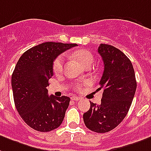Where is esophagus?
Segmentation results:
<instances>
[{
	"instance_id": "obj_1",
	"label": "esophagus",
	"mask_w": 151,
	"mask_h": 151,
	"mask_svg": "<svg viewBox=\"0 0 151 151\" xmlns=\"http://www.w3.org/2000/svg\"><path fill=\"white\" fill-rule=\"evenodd\" d=\"M71 99L73 100V101H79V100H80V98H79V97H72Z\"/></svg>"
}]
</instances>
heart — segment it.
<instances>
[{
	"mask_svg": "<svg viewBox=\"0 0 151 151\" xmlns=\"http://www.w3.org/2000/svg\"><path fill=\"white\" fill-rule=\"evenodd\" d=\"M73 57L78 61L79 63L85 68L91 66V65L93 62V56L90 51L86 50H77L73 53ZM63 65H64V57L62 55L58 56L54 60L53 64V72L55 73H60L63 70ZM81 85L78 84L74 86L75 90H80Z\"/></svg>",
	"mask_w": 151,
	"mask_h": 151,
	"instance_id": "1",
	"label": "heart"
}]
</instances>
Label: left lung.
<instances>
[{
	"label": "left lung",
	"instance_id": "obj_1",
	"mask_svg": "<svg viewBox=\"0 0 151 151\" xmlns=\"http://www.w3.org/2000/svg\"><path fill=\"white\" fill-rule=\"evenodd\" d=\"M98 51L104 63L98 88L103 89V93L100 105L90 101V110L83 114V119L90 130L106 133L118 127L127 116L137 82L132 63L121 50L101 44Z\"/></svg>",
	"mask_w": 151,
	"mask_h": 151
}]
</instances>
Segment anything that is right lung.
I'll list each match as a JSON object with an SVG mask.
<instances>
[{"mask_svg":"<svg viewBox=\"0 0 151 151\" xmlns=\"http://www.w3.org/2000/svg\"><path fill=\"white\" fill-rule=\"evenodd\" d=\"M77 44L44 42L25 51L12 74L13 99L17 112L28 126L40 132L60 127L70 104L66 96L48 94L56 58Z\"/></svg>","mask_w":151,"mask_h":151,"instance_id":"obj_1","label":"right lung"}]
</instances>
